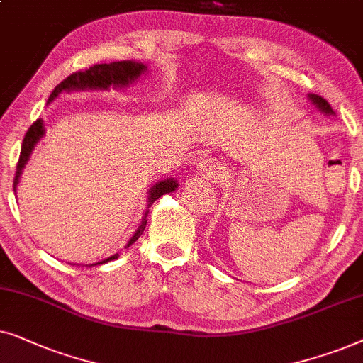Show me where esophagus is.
Masks as SVG:
<instances>
[{
	"instance_id": "1",
	"label": "esophagus",
	"mask_w": 363,
	"mask_h": 363,
	"mask_svg": "<svg viewBox=\"0 0 363 363\" xmlns=\"http://www.w3.org/2000/svg\"><path fill=\"white\" fill-rule=\"evenodd\" d=\"M224 167L219 161L216 159H206L199 164V176L207 179V181L212 182H219L220 179H224Z\"/></svg>"
}]
</instances>
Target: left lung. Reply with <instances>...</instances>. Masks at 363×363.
Masks as SVG:
<instances>
[{"instance_id": "obj_1", "label": "left lung", "mask_w": 363, "mask_h": 363, "mask_svg": "<svg viewBox=\"0 0 363 363\" xmlns=\"http://www.w3.org/2000/svg\"><path fill=\"white\" fill-rule=\"evenodd\" d=\"M308 98H311L312 104H315V108H317L318 111H322L323 114H327V116L335 114V113H333V109L330 108V104H328L327 101L323 99V98H320V96H317V94H308Z\"/></svg>"}]
</instances>
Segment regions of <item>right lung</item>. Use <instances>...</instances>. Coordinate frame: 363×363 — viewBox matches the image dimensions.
Listing matches in <instances>:
<instances>
[{"label": "right lung", "instance_id": "add662e5", "mask_svg": "<svg viewBox=\"0 0 363 363\" xmlns=\"http://www.w3.org/2000/svg\"><path fill=\"white\" fill-rule=\"evenodd\" d=\"M146 71H147V66L143 65V62H138V61H114V62H109V65H106V62L104 65H94V66H91L89 69L72 72V74L67 76L65 81H61V83L55 88V91L51 93L48 103L55 101L57 96L62 93V91L71 93V91H84V89L108 91L109 88H114V89L125 88V86L133 84L134 81H138V77H141ZM43 136H45V124H43V119H38L33 123L31 128L28 129L26 136H24V139H23L21 152H19V161L16 166V174H14V184H13L14 191H16V186L19 182V177H21L24 166H26V162L30 161L33 149H35L38 141H40ZM177 186H179L177 181L172 177L156 182V184L149 189L147 207H151L152 202L159 199L161 196L167 194V192L176 191ZM147 212L149 211L146 209L143 220H141V225L138 227L136 232H134V235L129 239V242L125 247H129V245L134 244L139 238H141L144 229H146ZM118 257H119V254H114L108 259L101 260V262H98V264H91V265L106 264V262H109V260H114Z\"/></svg>", "mask_w": 363, "mask_h": 363}]
</instances>
